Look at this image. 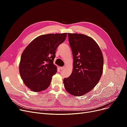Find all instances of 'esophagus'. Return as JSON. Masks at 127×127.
Here are the masks:
<instances>
[{"instance_id":"34e87169","label":"esophagus","mask_w":127,"mask_h":127,"mask_svg":"<svg viewBox=\"0 0 127 127\" xmlns=\"http://www.w3.org/2000/svg\"><path fill=\"white\" fill-rule=\"evenodd\" d=\"M65 66H64V67H60V69L61 70H62V69H64L65 68Z\"/></svg>"}]
</instances>
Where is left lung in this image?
<instances>
[{
  "instance_id": "1",
  "label": "left lung",
  "mask_w": 127,
  "mask_h": 127,
  "mask_svg": "<svg viewBox=\"0 0 127 127\" xmlns=\"http://www.w3.org/2000/svg\"><path fill=\"white\" fill-rule=\"evenodd\" d=\"M73 56V70L64 79L69 93L80 96L90 92L100 79L103 56L99 46L92 37L82 34L68 33Z\"/></svg>"
}]
</instances>
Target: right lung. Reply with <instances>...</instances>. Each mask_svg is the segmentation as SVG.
<instances>
[{
  "instance_id": "add662e5",
  "label": "right lung",
  "mask_w": 127,
  "mask_h": 127,
  "mask_svg": "<svg viewBox=\"0 0 127 127\" xmlns=\"http://www.w3.org/2000/svg\"><path fill=\"white\" fill-rule=\"evenodd\" d=\"M67 33L48 34L34 39L23 52L19 70L25 85L33 92L44 91L57 72L53 64L58 47L66 39Z\"/></svg>"
}]
</instances>
